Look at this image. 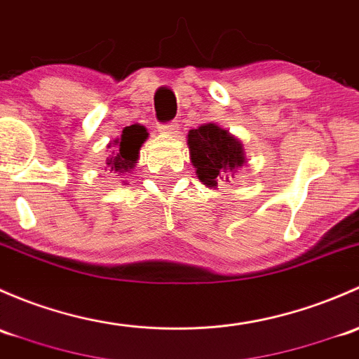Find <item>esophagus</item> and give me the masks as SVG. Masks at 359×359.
<instances>
[{
	"label": "esophagus",
	"instance_id": "1",
	"mask_svg": "<svg viewBox=\"0 0 359 359\" xmlns=\"http://www.w3.org/2000/svg\"><path fill=\"white\" fill-rule=\"evenodd\" d=\"M178 121H171V123H168V124H162L161 128V131L164 133V135H168V136H176L178 135Z\"/></svg>",
	"mask_w": 359,
	"mask_h": 359
}]
</instances>
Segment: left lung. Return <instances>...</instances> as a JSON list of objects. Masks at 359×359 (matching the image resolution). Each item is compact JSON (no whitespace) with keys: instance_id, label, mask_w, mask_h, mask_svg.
<instances>
[{"instance_id":"left-lung-1","label":"left lung","mask_w":359,"mask_h":359,"mask_svg":"<svg viewBox=\"0 0 359 359\" xmlns=\"http://www.w3.org/2000/svg\"><path fill=\"white\" fill-rule=\"evenodd\" d=\"M188 149L198 180L209 188H216L223 180L228 181V175L245 164L240 140L212 123L188 131Z\"/></svg>"}]
</instances>
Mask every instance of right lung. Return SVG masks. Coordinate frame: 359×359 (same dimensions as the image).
Masks as SVG:
<instances>
[{
  "label": "right lung",
  "instance_id": "add662e5",
  "mask_svg": "<svg viewBox=\"0 0 359 359\" xmlns=\"http://www.w3.org/2000/svg\"><path fill=\"white\" fill-rule=\"evenodd\" d=\"M147 138H149V133H147V129L143 126H126L121 138H117L114 142V150L112 155L107 158L105 171L116 172L117 176L131 172L140 157V149H142L143 142Z\"/></svg>",
  "mask_w": 359,
  "mask_h": 359
}]
</instances>
